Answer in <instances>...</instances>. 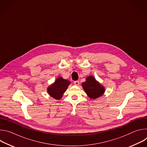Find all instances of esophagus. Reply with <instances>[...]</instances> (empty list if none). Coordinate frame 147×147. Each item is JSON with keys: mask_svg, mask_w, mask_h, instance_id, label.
I'll list each match as a JSON object with an SVG mask.
<instances>
[{"mask_svg": "<svg viewBox=\"0 0 147 147\" xmlns=\"http://www.w3.org/2000/svg\"><path fill=\"white\" fill-rule=\"evenodd\" d=\"M74 84H75L76 86H78V85L80 84V82H79L78 81H75L74 82Z\"/></svg>", "mask_w": 147, "mask_h": 147, "instance_id": "34e87169", "label": "esophagus"}]
</instances>
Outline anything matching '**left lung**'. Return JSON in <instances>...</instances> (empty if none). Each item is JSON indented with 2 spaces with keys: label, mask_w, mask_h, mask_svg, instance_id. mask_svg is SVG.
Returning <instances> with one entry per match:
<instances>
[{
  "label": "left lung",
  "mask_w": 147,
  "mask_h": 147,
  "mask_svg": "<svg viewBox=\"0 0 147 147\" xmlns=\"http://www.w3.org/2000/svg\"><path fill=\"white\" fill-rule=\"evenodd\" d=\"M82 87L90 99H96L105 92V87L95 80L94 76H88L82 83Z\"/></svg>",
  "instance_id": "left-lung-1"
}]
</instances>
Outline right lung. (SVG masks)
Instances as JSON below:
<instances>
[{"label":"right lung","mask_w":147,"mask_h":147,"mask_svg":"<svg viewBox=\"0 0 147 147\" xmlns=\"http://www.w3.org/2000/svg\"><path fill=\"white\" fill-rule=\"evenodd\" d=\"M70 84V82L69 80L59 77L55 80L54 83L48 87L47 91L51 96L56 99H60Z\"/></svg>","instance_id":"obj_1"}]
</instances>
